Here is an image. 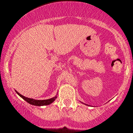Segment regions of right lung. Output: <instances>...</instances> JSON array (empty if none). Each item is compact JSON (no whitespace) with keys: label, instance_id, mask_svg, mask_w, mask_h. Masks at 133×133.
Listing matches in <instances>:
<instances>
[{"label":"right lung","instance_id":"1","mask_svg":"<svg viewBox=\"0 0 133 133\" xmlns=\"http://www.w3.org/2000/svg\"><path fill=\"white\" fill-rule=\"evenodd\" d=\"M17 92L18 95L19 96L22 98L23 100H25L27 102H28L29 104H32V105H34V106H45V105H48V104H50L51 103H52L55 100V99L56 98V96L54 98H52L50 99H48V100H34L33 98H29L25 97V96H22L21 94H19L18 92L16 91Z\"/></svg>","mask_w":133,"mask_h":133}]
</instances>
